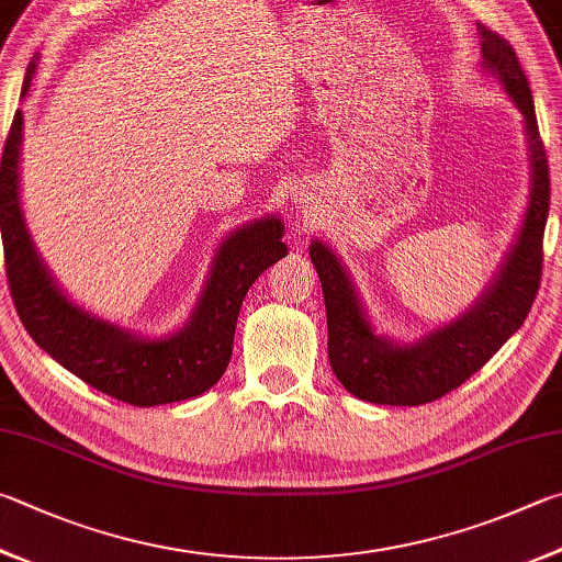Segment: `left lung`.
<instances>
[{"label":"left lung","instance_id":"left-lung-1","mask_svg":"<svg viewBox=\"0 0 562 562\" xmlns=\"http://www.w3.org/2000/svg\"><path fill=\"white\" fill-rule=\"evenodd\" d=\"M476 29L484 68L502 80L526 122L530 193L524 226L492 288L474 307L415 344H393L375 334L341 260L322 240L312 243L310 258L319 274L329 326V363L346 391L361 401L423 405L454 391L521 329L540 288L550 177L533 95L512 44L484 24Z\"/></svg>","mask_w":562,"mask_h":562}]
</instances>
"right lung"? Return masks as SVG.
<instances>
[{
  "label": "right lung",
  "mask_w": 562,
  "mask_h": 562,
  "mask_svg": "<svg viewBox=\"0 0 562 562\" xmlns=\"http://www.w3.org/2000/svg\"><path fill=\"white\" fill-rule=\"evenodd\" d=\"M32 86L26 78L24 93ZM24 115L2 151V243L9 292L29 336L80 381L115 401L151 407L206 393L228 369L238 312L260 274L288 255L278 216L246 223L221 243L196 310L167 339H142L70 302L29 236L19 201Z\"/></svg>",
  "instance_id": "right-lung-1"
}]
</instances>
